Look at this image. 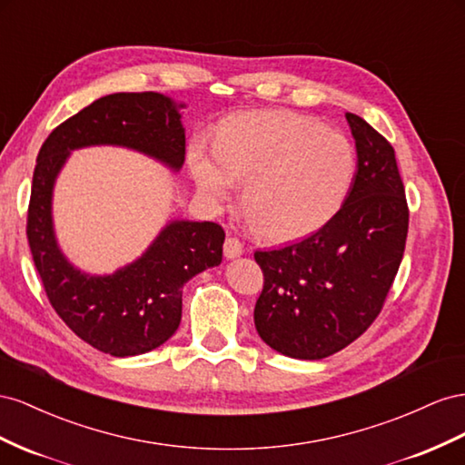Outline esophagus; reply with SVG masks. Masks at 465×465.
<instances>
[{"instance_id": "obj_1", "label": "esophagus", "mask_w": 465, "mask_h": 465, "mask_svg": "<svg viewBox=\"0 0 465 465\" xmlns=\"http://www.w3.org/2000/svg\"><path fill=\"white\" fill-rule=\"evenodd\" d=\"M223 255L228 259H235L243 255V243L237 237H225L223 242Z\"/></svg>"}]
</instances>
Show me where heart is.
Wrapping results in <instances>:
<instances>
[{
    "mask_svg": "<svg viewBox=\"0 0 465 465\" xmlns=\"http://www.w3.org/2000/svg\"><path fill=\"white\" fill-rule=\"evenodd\" d=\"M193 177L208 203L220 204L245 181L243 208L262 235L276 242L313 233L347 201L356 152L341 132L288 111L232 118L216 136L189 152Z\"/></svg>",
    "mask_w": 465,
    "mask_h": 465,
    "instance_id": "obj_1",
    "label": "heart"
}]
</instances>
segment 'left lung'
Listing matches in <instances>:
<instances>
[{
	"label": "left lung",
	"mask_w": 465,
	"mask_h": 465,
	"mask_svg": "<svg viewBox=\"0 0 465 465\" xmlns=\"http://www.w3.org/2000/svg\"><path fill=\"white\" fill-rule=\"evenodd\" d=\"M347 121L358 165L341 210L302 242L255 251L264 276L257 333L302 361L342 351L374 323L405 251L409 206L391 143L364 118Z\"/></svg>",
	"instance_id": "8db88e82"
}]
</instances>
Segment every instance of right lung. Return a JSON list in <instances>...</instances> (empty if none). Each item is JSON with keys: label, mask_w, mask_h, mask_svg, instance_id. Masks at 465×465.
<instances>
[{"label": "right lung", "mask_w": 465, "mask_h": 465, "mask_svg": "<svg viewBox=\"0 0 465 465\" xmlns=\"http://www.w3.org/2000/svg\"><path fill=\"white\" fill-rule=\"evenodd\" d=\"M97 143L126 145L179 169L184 130L177 104L153 91L113 93L70 116L38 152L26 212L35 267L60 320L93 349L136 356L175 333L183 286L220 264L225 232L214 222H171L138 261L114 274L89 276L74 269L52 230V187L72 150Z\"/></svg>", "instance_id": "right-lung-1"}]
</instances>
